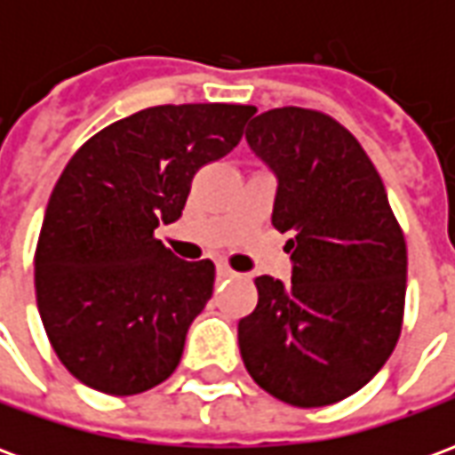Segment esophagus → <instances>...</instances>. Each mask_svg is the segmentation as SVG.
I'll return each instance as SVG.
<instances>
[{
  "mask_svg": "<svg viewBox=\"0 0 455 455\" xmlns=\"http://www.w3.org/2000/svg\"><path fill=\"white\" fill-rule=\"evenodd\" d=\"M217 275L219 277H236L238 273H236V270H231V267H228L227 263H219V266H217Z\"/></svg>",
  "mask_w": 455,
  "mask_h": 455,
  "instance_id": "esophagus-1",
  "label": "esophagus"
}]
</instances>
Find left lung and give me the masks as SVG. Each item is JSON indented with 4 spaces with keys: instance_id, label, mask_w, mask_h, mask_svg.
I'll use <instances>...</instances> for the list:
<instances>
[{
    "instance_id": "1",
    "label": "left lung",
    "mask_w": 455,
    "mask_h": 455,
    "mask_svg": "<svg viewBox=\"0 0 455 455\" xmlns=\"http://www.w3.org/2000/svg\"><path fill=\"white\" fill-rule=\"evenodd\" d=\"M246 140L277 178L273 227L290 234L292 285L256 277L258 305L238 322L241 358L277 400L334 404L371 382L400 339L404 234L375 165L331 116L270 109Z\"/></svg>"
}]
</instances>
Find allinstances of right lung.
<instances>
[{"label":"right lung","instance_id":"right-lung-1","mask_svg":"<svg viewBox=\"0 0 455 455\" xmlns=\"http://www.w3.org/2000/svg\"><path fill=\"white\" fill-rule=\"evenodd\" d=\"M248 104H163L114 121L75 153L45 207L36 302L53 351L92 390L168 380L214 290V263L153 236L182 217L192 178L236 148Z\"/></svg>","mask_w":455,"mask_h":455}]
</instances>
